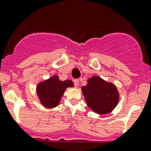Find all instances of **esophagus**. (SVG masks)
I'll return each mask as SVG.
<instances>
[{
  "instance_id": "esophagus-1",
  "label": "esophagus",
  "mask_w": 151,
  "mask_h": 151,
  "mask_svg": "<svg viewBox=\"0 0 151 151\" xmlns=\"http://www.w3.org/2000/svg\"><path fill=\"white\" fill-rule=\"evenodd\" d=\"M73 83H74V85H75V87L76 88H78V86H79V83H80V81H79V80H74V81H73Z\"/></svg>"
}]
</instances>
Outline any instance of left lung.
Here are the masks:
<instances>
[{
    "label": "left lung",
    "mask_w": 151,
    "mask_h": 151,
    "mask_svg": "<svg viewBox=\"0 0 151 151\" xmlns=\"http://www.w3.org/2000/svg\"><path fill=\"white\" fill-rule=\"evenodd\" d=\"M81 91L88 107L100 115L111 112L119 101V93L116 85L99 76L89 78Z\"/></svg>",
    "instance_id": "1"
}]
</instances>
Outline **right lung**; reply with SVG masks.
Here are the masks:
<instances>
[{
  "label": "right lung",
  "mask_w": 151,
  "mask_h": 151,
  "mask_svg": "<svg viewBox=\"0 0 151 151\" xmlns=\"http://www.w3.org/2000/svg\"><path fill=\"white\" fill-rule=\"evenodd\" d=\"M73 86V82L70 80L60 81L58 75H53L37 84L36 94L42 106L53 109L58 106L66 89Z\"/></svg>",
  "instance_id": "add662e5"
}]
</instances>
